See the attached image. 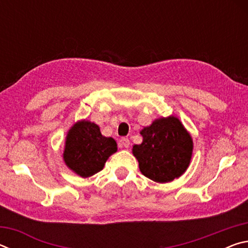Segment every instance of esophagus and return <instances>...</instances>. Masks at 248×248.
<instances>
[{
	"instance_id": "34e87169",
	"label": "esophagus",
	"mask_w": 248,
	"mask_h": 248,
	"mask_svg": "<svg viewBox=\"0 0 248 248\" xmlns=\"http://www.w3.org/2000/svg\"><path fill=\"white\" fill-rule=\"evenodd\" d=\"M120 144L124 146V148H125V149H128L129 146H130V141H129V139L128 138H123V139L120 140Z\"/></svg>"
}]
</instances>
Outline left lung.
<instances>
[{"mask_svg": "<svg viewBox=\"0 0 248 248\" xmlns=\"http://www.w3.org/2000/svg\"><path fill=\"white\" fill-rule=\"evenodd\" d=\"M141 144H134L132 154L145 177L156 183H170L189 167L194 142L177 117L155 119L140 131Z\"/></svg>", "mask_w": 248, "mask_h": 248, "instance_id": "left-lung-1", "label": "left lung"}]
</instances>
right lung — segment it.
<instances>
[{"instance_id":"add662e5","label":"right lung","mask_w":248,"mask_h":248,"mask_svg":"<svg viewBox=\"0 0 248 248\" xmlns=\"http://www.w3.org/2000/svg\"><path fill=\"white\" fill-rule=\"evenodd\" d=\"M117 150L116 141L111 137H104L97 124L82 119L66 133L63 161L73 173L87 178L102 170Z\"/></svg>"}]
</instances>
